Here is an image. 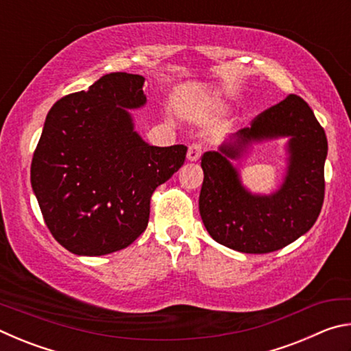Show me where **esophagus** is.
Returning <instances> with one entry per match:
<instances>
[{
	"label": "esophagus",
	"instance_id": "34e87169",
	"mask_svg": "<svg viewBox=\"0 0 351 351\" xmlns=\"http://www.w3.org/2000/svg\"><path fill=\"white\" fill-rule=\"evenodd\" d=\"M201 153H203V145L201 144H192L189 147L187 152V159L192 162H197L198 159L201 158Z\"/></svg>",
	"mask_w": 351,
	"mask_h": 351
}]
</instances>
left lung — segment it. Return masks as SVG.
<instances>
[{
  "instance_id": "8db88e82",
  "label": "left lung",
  "mask_w": 351,
  "mask_h": 351,
  "mask_svg": "<svg viewBox=\"0 0 351 351\" xmlns=\"http://www.w3.org/2000/svg\"><path fill=\"white\" fill-rule=\"evenodd\" d=\"M289 137V171L281 189L255 195L242 187L230 164L254 141ZM328 142L304 99L289 94L229 136L218 152L201 158L204 181L199 213L217 243L245 254H268L288 246L313 228L325 195L324 167Z\"/></svg>"
}]
</instances>
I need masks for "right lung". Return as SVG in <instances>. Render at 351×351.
<instances>
[{
    "label": "right lung",
    "mask_w": 351,
    "mask_h": 351,
    "mask_svg": "<svg viewBox=\"0 0 351 351\" xmlns=\"http://www.w3.org/2000/svg\"><path fill=\"white\" fill-rule=\"evenodd\" d=\"M144 77L111 73L49 110L31 184L54 239L77 255L111 254L144 232L154 190L186 161V145L153 147L128 110L147 102Z\"/></svg>",
    "instance_id": "obj_1"
}]
</instances>
